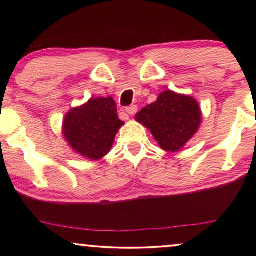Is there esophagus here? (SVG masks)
<instances>
[{
	"mask_svg": "<svg viewBox=\"0 0 256 256\" xmlns=\"http://www.w3.org/2000/svg\"><path fill=\"white\" fill-rule=\"evenodd\" d=\"M126 112H127L129 115H134L136 114V112H138V106H136V104H132V106L126 108Z\"/></svg>",
	"mask_w": 256,
	"mask_h": 256,
	"instance_id": "34e87169",
	"label": "esophagus"
}]
</instances>
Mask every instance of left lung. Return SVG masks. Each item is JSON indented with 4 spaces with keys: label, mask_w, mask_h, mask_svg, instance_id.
Returning <instances> with one entry per match:
<instances>
[{
    "label": "left lung",
    "mask_w": 256,
    "mask_h": 256,
    "mask_svg": "<svg viewBox=\"0 0 256 256\" xmlns=\"http://www.w3.org/2000/svg\"><path fill=\"white\" fill-rule=\"evenodd\" d=\"M135 120L152 132L160 148L174 152L197 132L202 112L194 98L166 90L155 102L142 108Z\"/></svg>",
    "instance_id": "8db88e82"
}]
</instances>
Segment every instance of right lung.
<instances>
[{"instance_id": "1", "label": "right lung", "mask_w": 256, "mask_h": 256, "mask_svg": "<svg viewBox=\"0 0 256 256\" xmlns=\"http://www.w3.org/2000/svg\"><path fill=\"white\" fill-rule=\"evenodd\" d=\"M122 124L113 98H96L66 114L62 134L79 155L98 160L110 152Z\"/></svg>"}]
</instances>
